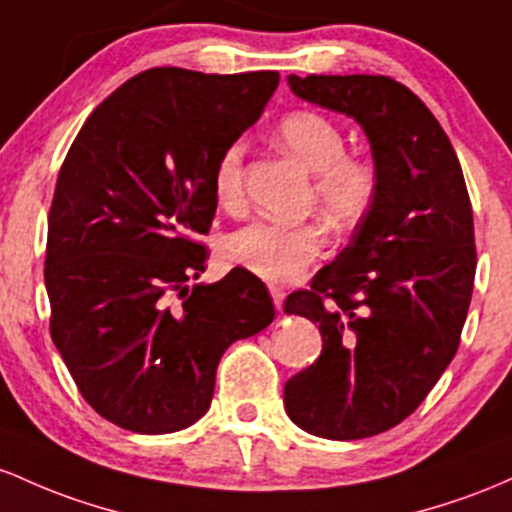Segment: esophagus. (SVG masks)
Listing matches in <instances>:
<instances>
[{"instance_id":"obj_1","label":"esophagus","mask_w":512,"mask_h":512,"mask_svg":"<svg viewBox=\"0 0 512 512\" xmlns=\"http://www.w3.org/2000/svg\"><path fill=\"white\" fill-rule=\"evenodd\" d=\"M271 297H273V304L278 312H283V304H285V290L278 285H271Z\"/></svg>"}]
</instances>
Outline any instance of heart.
<instances>
[{
    "label": "heart",
    "instance_id": "heart-1",
    "mask_svg": "<svg viewBox=\"0 0 512 512\" xmlns=\"http://www.w3.org/2000/svg\"><path fill=\"white\" fill-rule=\"evenodd\" d=\"M280 147L314 174V198L336 225H353L375 198L377 176L363 157L346 154V135L333 120L314 111H295L278 125ZM244 145L232 142L220 154L212 174V191L222 208L241 203ZM324 249V232L312 222L283 225L258 220L222 241V258L229 266L249 271L268 283L295 280Z\"/></svg>",
    "mask_w": 512,
    "mask_h": 512
}]
</instances>
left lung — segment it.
<instances>
[{"instance_id": "left-lung-1", "label": "left lung", "mask_w": 512, "mask_h": 512, "mask_svg": "<svg viewBox=\"0 0 512 512\" xmlns=\"http://www.w3.org/2000/svg\"><path fill=\"white\" fill-rule=\"evenodd\" d=\"M287 84L363 128L377 186L346 249L285 300L324 341L317 363L287 380L285 411L317 438H372L411 416L455 358L476 273L472 203L445 130L404 84L372 74Z\"/></svg>"}]
</instances>
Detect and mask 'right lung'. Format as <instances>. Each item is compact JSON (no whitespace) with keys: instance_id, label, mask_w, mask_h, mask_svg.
I'll return each mask as SVG.
<instances>
[{"instance_id":"1","label":"right lung","mask_w":512,"mask_h":512,"mask_svg":"<svg viewBox=\"0 0 512 512\" xmlns=\"http://www.w3.org/2000/svg\"><path fill=\"white\" fill-rule=\"evenodd\" d=\"M278 82V72L154 67L113 91L67 152L48 217L50 336L91 409L120 428L193 426L225 350L275 317L249 271L188 280L205 271L195 239L217 210V159Z\"/></svg>"}]
</instances>
